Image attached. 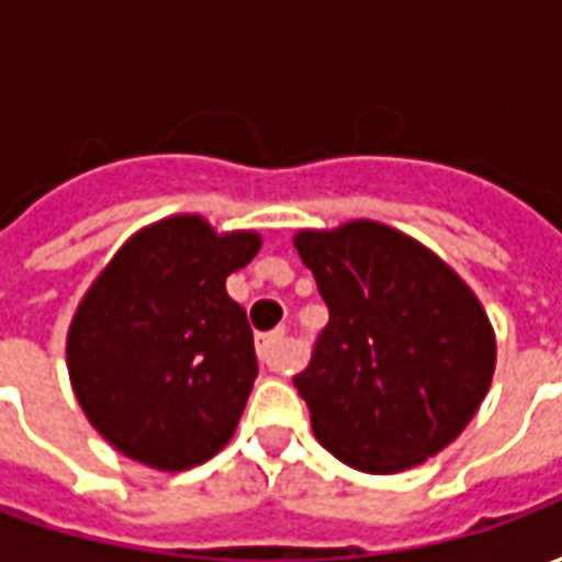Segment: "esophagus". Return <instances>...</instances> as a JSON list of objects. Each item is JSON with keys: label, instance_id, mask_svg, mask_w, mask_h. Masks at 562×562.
I'll return each mask as SVG.
<instances>
[{"label": "esophagus", "instance_id": "esophagus-1", "mask_svg": "<svg viewBox=\"0 0 562 562\" xmlns=\"http://www.w3.org/2000/svg\"><path fill=\"white\" fill-rule=\"evenodd\" d=\"M258 358L261 364H268L270 370H285V330H270V334H261L256 342Z\"/></svg>", "mask_w": 562, "mask_h": 562}]
</instances>
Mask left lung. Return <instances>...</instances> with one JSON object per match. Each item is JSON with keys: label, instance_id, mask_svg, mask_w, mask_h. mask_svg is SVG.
Instances as JSON below:
<instances>
[{"label": "left lung", "instance_id": "left-lung-1", "mask_svg": "<svg viewBox=\"0 0 562 562\" xmlns=\"http://www.w3.org/2000/svg\"><path fill=\"white\" fill-rule=\"evenodd\" d=\"M328 325L294 389L330 454L370 475L454 442L491 389V318L446 261L382 222L297 232Z\"/></svg>", "mask_w": 562, "mask_h": 562}]
</instances>
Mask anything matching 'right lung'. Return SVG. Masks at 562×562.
<instances>
[{
	"mask_svg": "<svg viewBox=\"0 0 562 562\" xmlns=\"http://www.w3.org/2000/svg\"><path fill=\"white\" fill-rule=\"evenodd\" d=\"M258 249L256 232L168 216L132 234L83 294L68 376L83 415L126 458L192 470L234 436L258 361L225 280Z\"/></svg>",
	"mask_w": 562,
	"mask_h": 562,
	"instance_id": "1",
	"label": "right lung"
}]
</instances>
